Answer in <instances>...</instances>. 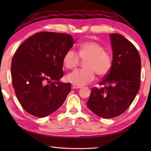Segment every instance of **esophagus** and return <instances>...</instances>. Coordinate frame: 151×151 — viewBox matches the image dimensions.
<instances>
[{
  "label": "esophagus",
  "mask_w": 151,
  "mask_h": 151,
  "mask_svg": "<svg viewBox=\"0 0 151 151\" xmlns=\"http://www.w3.org/2000/svg\"><path fill=\"white\" fill-rule=\"evenodd\" d=\"M71 87H72L73 89H76V88H80L81 86H76L75 85H72V86H71Z\"/></svg>",
  "instance_id": "1"
}]
</instances>
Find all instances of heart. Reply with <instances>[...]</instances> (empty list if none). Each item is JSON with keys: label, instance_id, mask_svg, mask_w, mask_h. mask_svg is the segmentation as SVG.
Masks as SVG:
<instances>
[{"label": "heart", "instance_id": "b5f03b06", "mask_svg": "<svg viewBox=\"0 0 151 151\" xmlns=\"http://www.w3.org/2000/svg\"><path fill=\"white\" fill-rule=\"evenodd\" d=\"M81 60L84 61L83 69H76L68 74L66 81L76 86L90 83L95 77L104 76L111 71L113 65V57L99 43L85 41L79 45L78 53L73 49L66 51L63 57V65L68 69L78 65Z\"/></svg>", "mask_w": 151, "mask_h": 151}]
</instances>
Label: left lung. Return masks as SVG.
Returning <instances> with one entry per match:
<instances>
[{
    "instance_id": "left-lung-1",
    "label": "left lung",
    "mask_w": 151,
    "mask_h": 151,
    "mask_svg": "<svg viewBox=\"0 0 151 151\" xmlns=\"http://www.w3.org/2000/svg\"><path fill=\"white\" fill-rule=\"evenodd\" d=\"M113 65L99 85L93 87L86 105L99 116H118L131 105L140 86L141 63L136 47L123 36L110 35Z\"/></svg>"
}]
</instances>
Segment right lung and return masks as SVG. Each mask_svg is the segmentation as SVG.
<instances>
[{"mask_svg": "<svg viewBox=\"0 0 151 151\" xmlns=\"http://www.w3.org/2000/svg\"><path fill=\"white\" fill-rule=\"evenodd\" d=\"M75 41L65 33L40 32L18 48L11 63L12 86L28 113L45 117L62 106L71 90L64 83L63 57Z\"/></svg>", "mask_w": 151, "mask_h": 151, "instance_id": "right-lung-1", "label": "right lung"}]
</instances>
